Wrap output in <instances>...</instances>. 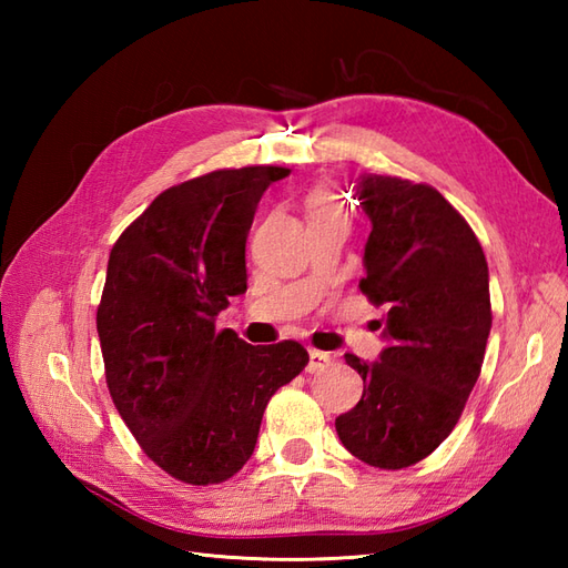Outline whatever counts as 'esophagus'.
Wrapping results in <instances>:
<instances>
[{
  "label": "esophagus",
  "instance_id": "esophagus-1",
  "mask_svg": "<svg viewBox=\"0 0 568 568\" xmlns=\"http://www.w3.org/2000/svg\"><path fill=\"white\" fill-rule=\"evenodd\" d=\"M332 366V356L324 354V352H317V348H310V364H307V371L310 373H320L324 368Z\"/></svg>",
  "mask_w": 568,
  "mask_h": 568
}]
</instances>
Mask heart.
Instances as JSON below:
<instances>
[{
  "label": "heart",
  "mask_w": 568,
  "mask_h": 568,
  "mask_svg": "<svg viewBox=\"0 0 568 568\" xmlns=\"http://www.w3.org/2000/svg\"><path fill=\"white\" fill-rule=\"evenodd\" d=\"M305 214H307V222H315V220H324V216H344V210L332 187L317 185L305 195Z\"/></svg>",
  "instance_id": "obj_1"
}]
</instances>
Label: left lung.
<instances>
[{
	"label": "left lung",
	"instance_id": "left-lung-1",
	"mask_svg": "<svg viewBox=\"0 0 568 568\" xmlns=\"http://www.w3.org/2000/svg\"><path fill=\"white\" fill-rule=\"evenodd\" d=\"M371 220L361 293L385 305L381 361L346 354L364 378L336 434L361 462L400 470L449 437L484 366L493 324L488 263L474 229L427 183L364 175L356 187Z\"/></svg>",
	"mask_w": 568,
	"mask_h": 568
}]
</instances>
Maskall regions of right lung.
<instances>
[{"label":"right lung","instance_id":"add662e5","mask_svg":"<svg viewBox=\"0 0 568 568\" xmlns=\"http://www.w3.org/2000/svg\"><path fill=\"white\" fill-rule=\"evenodd\" d=\"M281 165L222 168L163 190L110 251L98 305L106 388L155 466L190 486L224 484L258 439L263 409L307 366L293 339L251 346L216 332L246 293V239Z\"/></svg>","mask_w":568,"mask_h":568}]
</instances>
